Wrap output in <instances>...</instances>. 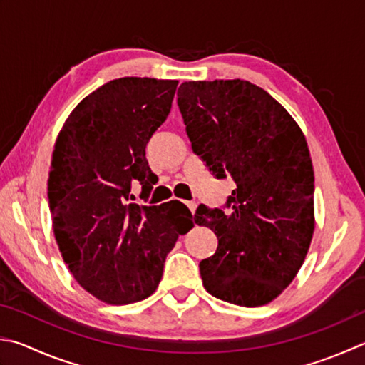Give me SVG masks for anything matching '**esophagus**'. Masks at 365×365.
<instances>
[{"label": "esophagus", "instance_id": "obj_1", "mask_svg": "<svg viewBox=\"0 0 365 365\" xmlns=\"http://www.w3.org/2000/svg\"><path fill=\"white\" fill-rule=\"evenodd\" d=\"M185 205H187V208L190 210L192 215H194L195 210H197V202H185Z\"/></svg>", "mask_w": 365, "mask_h": 365}]
</instances>
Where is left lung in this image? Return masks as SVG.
Here are the masks:
<instances>
[{"instance_id": "left-lung-1", "label": "left lung", "mask_w": 365, "mask_h": 365, "mask_svg": "<svg viewBox=\"0 0 365 365\" xmlns=\"http://www.w3.org/2000/svg\"><path fill=\"white\" fill-rule=\"evenodd\" d=\"M192 149L212 173H230L229 211L200 205L217 250L200 262L205 289L242 307L270 304L292 283L314 232V176L305 135L264 88L243 79L178 88Z\"/></svg>"}]
</instances>
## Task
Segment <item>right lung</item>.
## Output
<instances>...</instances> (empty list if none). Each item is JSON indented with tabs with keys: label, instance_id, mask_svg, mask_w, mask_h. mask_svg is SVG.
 <instances>
[{
	"label": "right lung",
	"instance_id": "1",
	"mask_svg": "<svg viewBox=\"0 0 365 365\" xmlns=\"http://www.w3.org/2000/svg\"><path fill=\"white\" fill-rule=\"evenodd\" d=\"M176 86L109 81L73 109L55 140L47 181L53 235L74 279L106 304L154 294L167 254L194 227L178 200L128 203L132 181L149 189L154 180L144 149L167 119Z\"/></svg>",
	"mask_w": 365,
	"mask_h": 365
}]
</instances>
